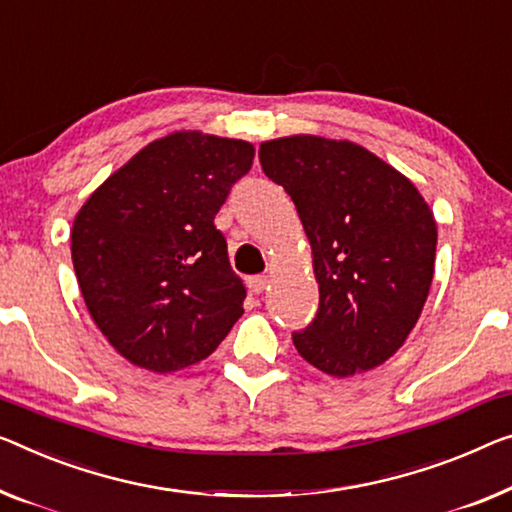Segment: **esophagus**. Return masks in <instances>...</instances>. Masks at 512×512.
Returning <instances> with one entry per match:
<instances>
[{
    "label": "esophagus",
    "instance_id": "34e87169",
    "mask_svg": "<svg viewBox=\"0 0 512 512\" xmlns=\"http://www.w3.org/2000/svg\"><path fill=\"white\" fill-rule=\"evenodd\" d=\"M266 280L264 276H253V278H248V289H250V294H255V296H259L266 289Z\"/></svg>",
    "mask_w": 512,
    "mask_h": 512
}]
</instances>
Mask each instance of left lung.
I'll use <instances>...</instances> for the list:
<instances>
[{
    "label": "left lung",
    "instance_id": "obj_1",
    "mask_svg": "<svg viewBox=\"0 0 512 512\" xmlns=\"http://www.w3.org/2000/svg\"><path fill=\"white\" fill-rule=\"evenodd\" d=\"M259 163L292 197L312 248L319 310L294 333V347L338 379L379 368L409 338L430 294L432 209L402 172L349 140H266Z\"/></svg>",
    "mask_w": 512,
    "mask_h": 512
}]
</instances>
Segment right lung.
<instances>
[{
    "instance_id": "right-lung-1",
    "label": "right lung",
    "mask_w": 512,
    "mask_h": 512,
    "mask_svg": "<svg viewBox=\"0 0 512 512\" xmlns=\"http://www.w3.org/2000/svg\"><path fill=\"white\" fill-rule=\"evenodd\" d=\"M255 147L174 131L82 204L71 257L98 331L135 368L170 375L207 358L243 315L246 287L213 218Z\"/></svg>"
}]
</instances>
